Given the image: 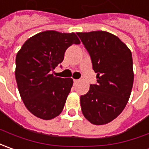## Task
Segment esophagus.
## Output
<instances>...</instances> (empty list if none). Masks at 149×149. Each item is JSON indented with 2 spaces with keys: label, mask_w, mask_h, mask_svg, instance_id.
<instances>
[{
  "label": "esophagus",
  "mask_w": 149,
  "mask_h": 149,
  "mask_svg": "<svg viewBox=\"0 0 149 149\" xmlns=\"http://www.w3.org/2000/svg\"><path fill=\"white\" fill-rule=\"evenodd\" d=\"M78 82H79V80H73V83H74V85H77Z\"/></svg>",
  "instance_id": "obj_1"
}]
</instances>
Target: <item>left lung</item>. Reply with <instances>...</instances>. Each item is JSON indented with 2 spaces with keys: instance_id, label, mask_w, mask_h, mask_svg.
I'll return each mask as SVG.
<instances>
[{
  "instance_id": "1",
  "label": "left lung",
  "mask_w": 149,
  "mask_h": 149,
  "mask_svg": "<svg viewBox=\"0 0 149 149\" xmlns=\"http://www.w3.org/2000/svg\"><path fill=\"white\" fill-rule=\"evenodd\" d=\"M90 55L97 81L81 95L85 118L96 125L107 124L120 114L134 83L133 58L120 39L105 31L77 33Z\"/></svg>"
}]
</instances>
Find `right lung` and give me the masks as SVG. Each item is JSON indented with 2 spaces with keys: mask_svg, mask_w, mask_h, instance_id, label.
<instances>
[{
  "mask_svg": "<svg viewBox=\"0 0 149 149\" xmlns=\"http://www.w3.org/2000/svg\"><path fill=\"white\" fill-rule=\"evenodd\" d=\"M79 44L74 33L48 30L29 38L18 52L15 79L24 104L33 116L51 120L63 111L73 81L50 72L63 61L68 47Z\"/></svg>",
  "mask_w": 149,
  "mask_h": 149,
  "instance_id": "obj_1",
  "label": "right lung"
}]
</instances>
